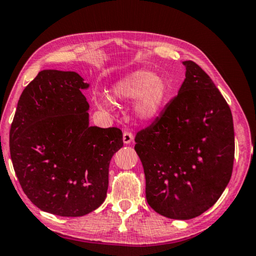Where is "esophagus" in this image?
Returning <instances> with one entry per match:
<instances>
[{"label": "esophagus", "instance_id": "34e87169", "mask_svg": "<svg viewBox=\"0 0 256 256\" xmlns=\"http://www.w3.org/2000/svg\"><path fill=\"white\" fill-rule=\"evenodd\" d=\"M122 140H124V144H130V142H132V140H134L132 132H124V136H122Z\"/></svg>", "mask_w": 256, "mask_h": 256}]
</instances>
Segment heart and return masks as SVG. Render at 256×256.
<instances>
[{
    "label": "heart",
    "mask_w": 256,
    "mask_h": 256,
    "mask_svg": "<svg viewBox=\"0 0 256 256\" xmlns=\"http://www.w3.org/2000/svg\"><path fill=\"white\" fill-rule=\"evenodd\" d=\"M168 84L150 70H136L118 80L112 88V96L116 100L132 101L138 99L135 112L142 120H150L158 116L165 104L168 96ZM101 106L110 108L109 98L98 100Z\"/></svg>",
    "instance_id": "heart-1"
}]
</instances>
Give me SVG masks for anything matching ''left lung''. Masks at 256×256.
Wrapping results in <instances>:
<instances>
[{
	"instance_id": "8db88e82",
	"label": "left lung",
	"mask_w": 256,
	"mask_h": 256,
	"mask_svg": "<svg viewBox=\"0 0 256 256\" xmlns=\"http://www.w3.org/2000/svg\"><path fill=\"white\" fill-rule=\"evenodd\" d=\"M176 96L150 127L137 132L147 202L156 212L186 220L216 204L230 180L235 156L230 108L209 75L183 62Z\"/></svg>"
}]
</instances>
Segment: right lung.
Wrapping results in <instances>:
<instances>
[{
    "instance_id": "add662e5",
    "label": "right lung",
    "mask_w": 256,
    "mask_h": 256,
    "mask_svg": "<svg viewBox=\"0 0 256 256\" xmlns=\"http://www.w3.org/2000/svg\"><path fill=\"white\" fill-rule=\"evenodd\" d=\"M88 88L75 72H39L21 93L11 124L10 154L22 190L58 216H83L104 201L110 160L124 146L119 128L88 124Z\"/></svg>"
}]
</instances>
